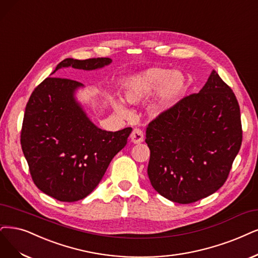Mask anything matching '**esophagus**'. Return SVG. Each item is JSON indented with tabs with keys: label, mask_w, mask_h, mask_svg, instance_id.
<instances>
[{
	"label": "esophagus",
	"mask_w": 258,
	"mask_h": 258,
	"mask_svg": "<svg viewBox=\"0 0 258 258\" xmlns=\"http://www.w3.org/2000/svg\"><path fill=\"white\" fill-rule=\"evenodd\" d=\"M144 139H145L144 132L139 128H134V131H133L131 134V141L133 144H140V142L144 141Z\"/></svg>",
	"instance_id": "1"
}]
</instances>
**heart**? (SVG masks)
Segmentation results:
<instances>
[{"label": "heart", "mask_w": 258, "mask_h": 258, "mask_svg": "<svg viewBox=\"0 0 258 258\" xmlns=\"http://www.w3.org/2000/svg\"><path fill=\"white\" fill-rule=\"evenodd\" d=\"M184 88L185 79L182 73L159 67H152L121 82L122 98L128 104H139L155 91L154 99L150 104L152 112L166 110L175 102ZM107 99L119 116L130 117L131 113L122 100L112 95H107Z\"/></svg>", "instance_id": "heart-1"}]
</instances>
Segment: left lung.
<instances>
[{
    "label": "left lung",
    "mask_w": 258,
    "mask_h": 258,
    "mask_svg": "<svg viewBox=\"0 0 258 258\" xmlns=\"http://www.w3.org/2000/svg\"><path fill=\"white\" fill-rule=\"evenodd\" d=\"M148 175L170 201L189 204L222 187L241 147L239 104L213 70L190 94L149 123Z\"/></svg>",
    "instance_id": "obj_1"
}]
</instances>
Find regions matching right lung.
I'll list each match as a JSON object with an SVG mask.
<instances>
[{"label": "right lung", "mask_w": 258, "mask_h": 258, "mask_svg": "<svg viewBox=\"0 0 258 258\" xmlns=\"http://www.w3.org/2000/svg\"><path fill=\"white\" fill-rule=\"evenodd\" d=\"M110 62L108 57L66 58L52 74L69 67L101 69ZM82 87L73 80L46 78L33 91L23 118L21 147L34 183L61 202L79 201L93 191L132 132H107L93 124L75 98Z\"/></svg>", "instance_id": "1"}]
</instances>
